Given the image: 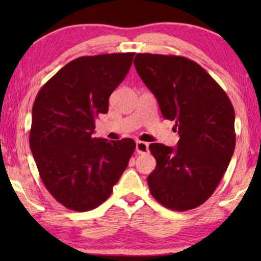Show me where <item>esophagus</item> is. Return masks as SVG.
<instances>
[{
  "mask_svg": "<svg viewBox=\"0 0 261 261\" xmlns=\"http://www.w3.org/2000/svg\"><path fill=\"white\" fill-rule=\"evenodd\" d=\"M136 151L138 154H146L148 153V144L145 141L138 140L136 143Z\"/></svg>",
  "mask_w": 261,
  "mask_h": 261,
  "instance_id": "1",
  "label": "esophagus"
}]
</instances>
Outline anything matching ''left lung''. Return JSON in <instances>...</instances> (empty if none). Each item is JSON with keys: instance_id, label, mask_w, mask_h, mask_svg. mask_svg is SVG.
<instances>
[{"instance_id": "8db88e82", "label": "left lung", "mask_w": 261, "mask_h": 261, "mask_svg": "<svg viewBox=\"0 0 261 261\" xmlns=\"http://www.w3.org/2000/svg\"><path fill=\"white\" fill-rule=\"evenodd\" d=\"M134 63L179 135L175 148L149 145L156 160L147 178L149 191L167 208H196L213 194L231 160L235 110L222 87L187 57L145 53Z\"/></svg>"}]
</instances>
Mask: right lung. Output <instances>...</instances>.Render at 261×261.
Wrapping results in <instances>:
<instances>
[{
  "instance_id": "obj_1",
  "label": "right lung",
  "mask_w": 261,
  "mask_h": 261,
  "mask_svg": "<svg viewBox=\"0 0 261 261\" xmlns=\"http://www.w3.org/2000/svg\"><path fill=\"white\" fill-rule=\"evenodd\" d=\"M135 53L82 56L39 91L32 108L30 147L42 183L69 210H94L109 198L129 165L130 138H94L95 117L129 72Z\"/></svg>"
}]
</instances>
